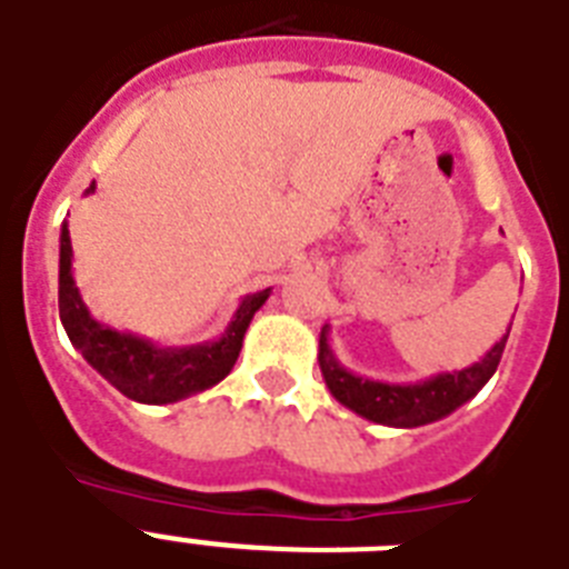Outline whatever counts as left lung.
Returning a JSON list of instances; mask_svg holds the SVG:
<instances>
[{
  "label": "left lung",
  "mask_w": 569,
  "mask_h": 569,
  "mask_svg": "<svg viewBox=\"0 0 569 569\" xmlns=\"http://www.w3.org/2000/svg\"><path fill=\"white\" fill-rule=\"evenodd\" d=\"M328 333L330 328L325 325L319 337V366L330 396L369 422L389 425V428H419V425L437 422L442 416L455 413L460 405H467L469 398L478 396V389L493 378L496 366L502 360L511 328L505 330V337L478 363L455 369V372L431 375L416 383H387V380L360 378V375L348 372L333 355Z\"/></svg>",
  "instance_id": "obj_1"
}]
</instances>
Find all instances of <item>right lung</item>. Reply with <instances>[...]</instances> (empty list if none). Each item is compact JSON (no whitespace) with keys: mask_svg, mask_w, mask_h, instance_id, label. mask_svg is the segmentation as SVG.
Wrapping results in <instances>:
<instances>
[{"mask_svg":"<svg viewBox=\"0 0 569 569\" xmlns=\"http://www.w3.org/2000/svg\"><path fill=\"white\" fill-rule=\"evenodd\" d=\"M93 186L84 194H91ZM271 289L244 295L239 310L221 337L200 346H156L150 339L129 330L100 325L84 307L73 280V244L67 221L61 223V250H58V312L67 337L88 363L109 380L111 387L138 405H173L182 398L214 387L232 372L239 360L241 342L250 319L268 301Z\"/></svg>","mask_w":569,"mask_h":569,"instance_id":"right-lung-1","label":"right lung"}]
</instances>
